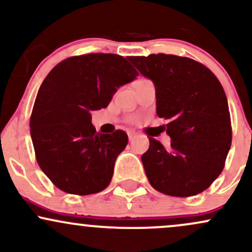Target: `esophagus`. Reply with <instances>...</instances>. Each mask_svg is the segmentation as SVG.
<instances>
[{
  "label": "esophagus",
  "mask_w": 252,
  "mask_h": 252,
  "mask_svg": "<svg viewBox=\"0 0 252 252\" xmlns=\"http://www.w3.org/2000/svg\"><path fill=\"white\" fill-rule=\"evenodd\" d=\"M135 136H136V132H129V134H128L129 141H132V140H134Z\"/></svg>",
  "instance_id": "1"
}]
</instances>
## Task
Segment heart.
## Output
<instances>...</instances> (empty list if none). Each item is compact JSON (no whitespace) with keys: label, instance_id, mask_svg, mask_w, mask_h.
Masks as SVG:
<instances>
[{"label":"heart","instance_id":"obj_1","mask_svg":"<svg viewBox=\"0 0 252 252\" xmlns=\"http://www.w3.org/2000/svg\"><path fill=\"white\" fill-rule=\"evenodd\" d=\"M140 80H142V79H140Z\"/></svg>","mask_w":252,"mask_h":252}]
</instances>
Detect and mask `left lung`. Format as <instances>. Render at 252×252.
<instances>
[{
	"instance_id": "obj_1",
	"label": "left lung",
	"mask_w": 252,
	"mask_h": 252,
	"mask_svg": "<svg viewBox=\"0 0 252 252\" xmlns=\"http://www.w3.org/2000/svg\"><path fill=\"white\" fill-rule=\"evenodd\" d=\"M153 80L156 114L168 120L167 150L155 138L142 155L147 178L163 194L192 196L209 189L225 166L232 141L227 98L206 66L186 57H128Z\"/></svg>"
}]
</instances>
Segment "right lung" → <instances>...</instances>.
Wrapping results in <instances>:
<instances>
[{"label": "right lung", "mask_w": 252, "mask_h": 252, "mask_svg": "<svg viewBox=\"0 0 252 252\" xmlns=\"http://www.w3.org/2000/svg\"><path fill=\"white\" fill-rule=\"evenodd\" d=\"M137 76L126 58L91 53L63 60L45 78L32 111L31 136L40 168L58 189L88 195L109 186L128 135L97 132L91 111L106 108L117 89Z\"/></svg>", "instance_id": "add662e5"}]
</instances>
